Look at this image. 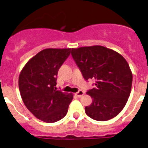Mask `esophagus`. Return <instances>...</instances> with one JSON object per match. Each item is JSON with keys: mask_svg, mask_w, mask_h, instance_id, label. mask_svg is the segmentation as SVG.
Here are the masks:
<instances>
[{"mask_svg": "<svg viewBox=\"0 0 148 148\" xmlns=\"http://www.w3.org/2000/svg\"><path fill=\"white\" fill-rule=\"evenodd\" d=\"M84 91H82V90H79V91L75 93V95L77 96L78 97H82V96L84 95Z\"/></svg>", "mask_w": 148, "mask_h": 148, "instance_id": "obj_1", "label": "esophagus"}]
</instances>
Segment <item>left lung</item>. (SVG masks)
Here are the masks:
<instances>
[{"mask_svg": "<svg viewBox=\"0 0 148 148\" xmlns=\"http://www.w3.org/2000/svg\"><path fill=\"white\" fill-rule=\"evenodd\" d=\"M71 55L85 80H95L86 94L92 99L85 112L97 121H107L120 114L131 90L133 75L122 56L101 45L71 49Z\"/></svg>", "mask_w": 148, "mask_h": 148, "instance_id": "1", "label": "left lung"}]
</instances>
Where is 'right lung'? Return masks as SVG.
Wrapping results in <instances>:
<instances>
[{
    "label": "right lung",
    "mask_w": 148,
    "mask_h": 148,
    "mask_svg": "<svg viewBox=\"0 0 148 148\" xmlns=\"http://www.w3.org/2000/svg\"><path fill=\"white\" fill-rule=\"evenodd\" d=\"M71 49H45L32 57L19 77V89L24 105L36 118L52 123L66 116L73 96L56 90L59 69Z\"/></svg>",
    "instance_id": "add662e5"
}]
</instances>
